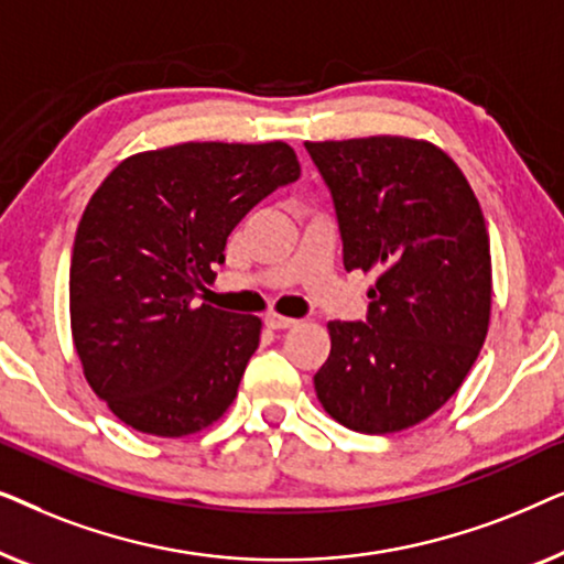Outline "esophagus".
<instances>
[{
  "label": "esophagus",
  "mask_w": 564,
  "mask_h": 564,
  "mask_svg": "<svg viewBox=\"0 0 564 564\" xmlns=\"http://www.w3.org/2000/svg\"><path fill=\"white\" fill-rule=\"evenodd\" d=\"M264 323H267V328H272V330H288V328L295 326L297 321L288 318V315H280V313H267Z\"/></svg>",
  "instance_id": "1"
}]
</instances>
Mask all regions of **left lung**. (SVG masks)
<instances>
[{"label":"left lung","mask_w":564,"mask_h":564,"mask_svg":"<svg viewBox=\"0 0 564 564\" xmlns=\"http://www.w3.org/2000/svg\"><path fill=\"white\" fill-rule=\"evenodd\" d=\"M334 197L346 272H377L367 321H330L315 372L346 429L392 434L465 382L490 323V238L459 166L400 135L305 143Z\"/></svg>","instance_id":"8db88e82"}]
</instances>
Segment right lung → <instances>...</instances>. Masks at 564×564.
I'll list each match as a JSON object with an SVG mask.
<instances>
[{
    "mask_svg": "<svg viewBox=\"0 0 564 564\" xmlns=\"http://www.w3.org/2000/svg\"><path fill=\"white\" fill-rule=\"evenodd\" d=\"M300 176L288 143H180L99 184L74 238L72 334L89 388L126 426L187 436L218 421L261 321L195 305L246 213Z\"/></svg>",
    "mask_w": 564,
    "mask_h": 564,
    "instance_id": "obj_1",
    "label": "right lung"
}]
</instances>
